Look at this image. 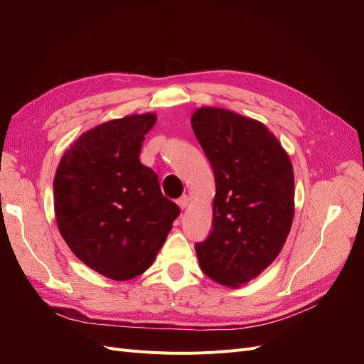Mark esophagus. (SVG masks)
<instances>
[{
    "label": "esophagus",
    "mask_w": 364,
    "mask_h": 364,
    "mask_svg": "<svg viewBox=\"0 0 364 364\" xmlns=\"http://www.w3.org/2000/svg\"><path fill=\"white\" fill-rule=\"evenodd\" d=\"M178 205H179V208H181V209H185V208H186V205H188V196H182V197H179V199H178Z\"/></svg>",
    "instance_id": "obj_1"
}]
</instances>
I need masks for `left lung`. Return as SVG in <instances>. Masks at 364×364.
Listing matches in <instances>:
<instances>
[{"label":"left lung","instance_id":"left-lung-1","mask_svg":"<svg viewBox=\"0 0 364 364\" xmlns=\"http://www.w3.org/2000/svg\"><path fill=\"white\" fill-rule=\"evenodd\" d=\"M191 124L215 179L213 230L196 253L205 274L235 289L269 267L289 237L293 167L277 136L257 119L200 107Z\"/></svg>","mask_w":364,"mask_h":364}]
</instances>
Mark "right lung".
Returning <instances> with one entry per match:
<instances>
[{"instance_id": "add662e5", "label": "right lung", "mask_w": 364, "mask_h": 364, "mask_svg": "<svg viewBox=\"0 0 364 364\" xmlns=\"http://www.w3.org/2000/svg\"><path fill=\"white\" fill-rule=\"evenodd\" d=\"M155 114L107 121L63 153L54 176V213L74 255L106 278L144 273L179 206L162 196L156 173L139 162Z\"/></svg>"}]
</instances>
